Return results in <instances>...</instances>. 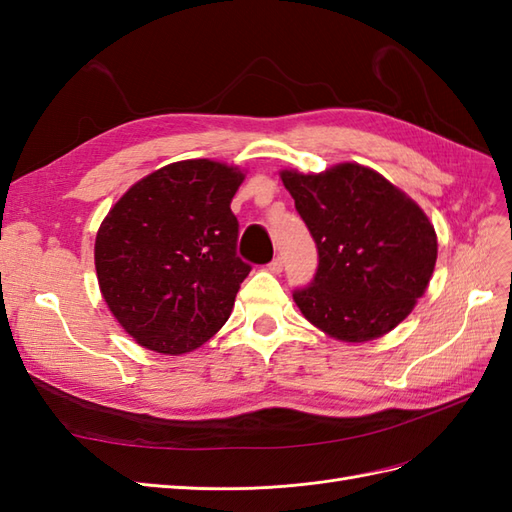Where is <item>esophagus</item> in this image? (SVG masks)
Returning a JSON list of instances; mask_svg holds the SVG:
<instances>
[{"label":"esophagus","instance_id":"obj_1","mask_svg":"<svg viewBox=\"0 0 512 512\" xmlns=\"http://www.w3.org/2000/svg\"><path fill=\"white\" fill-rule=\"evenodd\" d=\"M268 270L272 272V274H281L283 272V259L281 257H274L270 264H268Z\"/></svg>","mask_w":512,"mask_h":512}]
</instances>
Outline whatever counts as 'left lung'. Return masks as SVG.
Listing matches in <instances>:
<instances>
[{
    "instance_id": "1",
    "label": "left lung",
    "mask_w": 512,
    "mask_h": 512,
    "mask_svg": "<svg viewBox=\"0 0 512 512\" xmlns=\"http://www.w3.org/2000/svg\"><path fill=\"white\" fill-rule=\"evenodd\" d=\"M281 180L319 253L313 281L294 291L302 315L345 343L397 328L435 268L437 236L427 214L358 163L311 175L285 169Z\"/></svg>"
}]
</instances>
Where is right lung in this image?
<instances>
[{
  "label": "right lung",
  "mask_w": 512,
  "mask_h": 512,
  "mask_svg": "<svg viewBox=\"0 0 512 512\" xmlns=\"http://www.w3.org/2000/svg\"><path fill=\"white\" fill-rule=\"evenodd\" d=\"M238 167L180 160L133 184L96 233L98 285L139 345L193 352L223 328L251 266L238 257Z\"/></svg>",
  "instance_id": "1"
}]
</instances>
